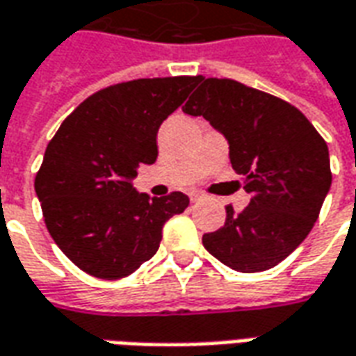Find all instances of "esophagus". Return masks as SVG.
<instances>
[{"label":"esophagus","instance_id":"esophagus-1","mask_svg":"<svg viewBox=\"0 0 356 356\" xmlns=\"http://www.w3.org/2000/svg\"><path fill=\"white\" fill-rule=\"evenodd\" d=\"M188 196H191V202H196V200H200V198H202V193H200V191H193Z\"/></svg>","mask_w":356,"mask_h":356}]
</instances>
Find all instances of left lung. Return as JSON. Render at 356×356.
I'll return each instance as SVG.
<instances>
[{"label": "left lung", "instance_id": "left-lung-1", "mask_svg": "<svg viewBox=\"0 0 356 356\" xmlns=\"http://www.w3.org/2000/svg\"><path fill=\"white\" fill-rule=\"evenodd\" d=\"M183 111L227 138L231 165L252 196L241 213L225 208L204 248L243 273L277 266L307 238L332 186L325 140L295 106L231 79H202Z\"/></svg>", "mask_w": 356, "mask_h": 356}]
</instances>
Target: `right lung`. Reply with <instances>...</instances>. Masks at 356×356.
<instances>
[{
	"label": "right lung",
	"mask_w": 356,
	"mask_h": 356,
	"mask_svg": "<svg viewBox=\"0 0 356 356\" xmlns=\"http://www.w3.org/2000/svg\"><path fill=\"white\" fill-rule=\"evenodd\" d=\"M200 76L138 79L92 94L49 140L34 188L49 235L83 272L121 280L160 248L163 223L188 206L133 186L138 163L158 158V129Z\"/></svg>",
	"instance_id": "1"
}]
</instances>
